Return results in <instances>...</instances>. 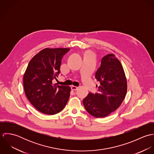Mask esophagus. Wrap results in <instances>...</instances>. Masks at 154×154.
I'll return each instance as SVG.
<instances>
[{
  "label": "esophagus",
  "mask_w": 154,
  "mask_h": 154,
  "mask_svg": "<svg viewBox=\"0 0 154 154\" xmlns=\"http://www.w3.org/2000/svg\"><path fill=\"white\" fill-rule=\"evenodd\" d=\"M78 89V87H75V86H72V87H71L72 91H76V90H77Z\"/></svg>",
  "instance_id": "34e87169"
}]
</instances>
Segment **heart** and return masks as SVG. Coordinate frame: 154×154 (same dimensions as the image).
I'll return each mask as SVG.
<instances>
[{"instance_id": "b5f03b06", "label": "heart", "mask_w": 154, "mask_h": 154, "mask_svg": "<svg viewBox=\"0 0 154 154\" xmlns=\"http://www.w3.org/2000/svg\"><path fill=\"white\" fill-rule=\"evenodd\" d=\"M88 53H90V54H91V53H90V52H88Z\"/></svg>"}]
</instances>
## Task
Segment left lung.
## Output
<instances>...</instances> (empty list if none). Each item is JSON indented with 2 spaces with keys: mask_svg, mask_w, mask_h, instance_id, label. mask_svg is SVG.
Segmentation results:
<instances>
[{
  "mask_svg": "<svg viewBox=\"0 0 154 154\" xmlns=\"http://www.w3.org/2000/svg\"><path fill=\"white\" fill-rule=\"evenodd\" d=\"M95 77L100 82L98 91L95 94L89 92L83 103L92 116L104 117L122 104L127 93V80L123 66L113 54L102 59Z\"/></svg>",
  "mask_w": 154,
  "mask_h": 154,
  "instance_id": "obj_1",
  "label": "left lung"
}]
</instances>
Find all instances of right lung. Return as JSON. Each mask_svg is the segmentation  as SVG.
Returning <instances> with one entry per match:
<instances>
[{
	"label": "right lung",
	"instance_id": "obj_1",
	"mask_svg": "<svg viewBox=\"0 0 154 154\" xmlns=\"http://www.w3.org/2000/svg\"><path fill=\"white\" fill-rule=\"evenodd\" d=\"M68 48H45L29 61L23 77L25 95L32 105L42 113L53 115L64 109L70 87L53 84L60 73L62 59Z\"/></svg>",
	"mask_w": 154,
	"mask_h": 154
}]
</instances>
